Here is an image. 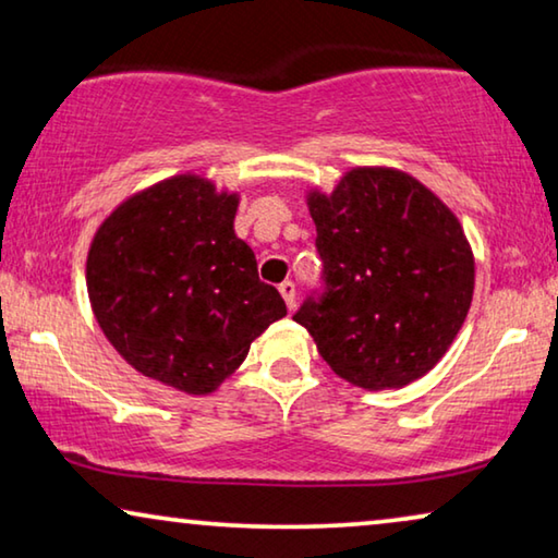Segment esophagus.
<instances>
[{
  "instance_id": "1",
  "label": "esophagus",
  "mask_w": 558,
  "mask_h": 558,
  "mask_svg": "<svg viewBox=\"0 0 558 558\" xmlns=\"http://www.w3.org/2000/svg\"><path fill=\"white\" fill-rule=\"evenodd\" d=\"M279 294L284 296V302H287L289 308H294V304H296V287H294V281H281Z\"/></svg>"
}]
</instances>
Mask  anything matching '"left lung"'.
Segmentation results:
<instances>
[{
  "instance_id": "left-lung-1",
  "label": "left lung",
  "mask_w": 558,
  "mask_h": 558,
  "mask_svg": "<svg viewBox=\"0 0 558 558\" xmlns=\"http://www.w3.org/2000/svg\"><path fill=\"white\" fill-rule=\"evenodd\" d=\"M324 294L294 322L331 372L368 391L401 389L439 364L474 296V254L457 214L407 171L349 169L306 192Z\"/></svg>"
}]
</instances>
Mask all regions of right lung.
Wrapping results in <instances>:
<instances>
[{
  "mask_svg": "<svg viewBox=\"0 0 558 558\" xmlns=\"http://www.w3.org/2000/svg\"><path fill=\"white\" fill-rule=\"evenodd\" d=\"M239 194L177 174L132 194L101 221L87 254L92 312L136 372L207 397L287 316L256 256L234 234Z\"/></svg>",
  "mask_w": 558,
  "mask_h": 558,
  "instance_id": "right-lung-1",
  "label": "right lung"
}]
</instances>
